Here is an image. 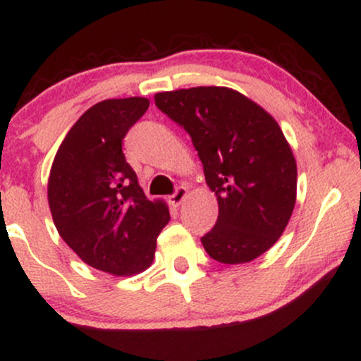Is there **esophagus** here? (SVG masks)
Wrapping results in <instances>:
<instances>
[{
	"instance_id": "esophagus-1",
	"label": "esophagus",
	"mask_w": 361,
	"mask_h": 361,
	"mask_svg": "<svg viewBox=\"0 0 361 361\" xmlns=\"http://www.w3.org/2000/svg\"><path fill=\"white\" fill-rule=\"evenodd\" d=\"M186 195H188V192H186V188H185V186H178V188L175 190V193H173V195H169V202H171V205L178 207V205L181 204V202L185 200V198H186Z\"/></svg>"
}]
</instances>
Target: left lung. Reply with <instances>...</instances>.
Instances as JSON below:
<instances>
[{
  "label": "left lung",
  "mask_w": 361,
  "mask_h": 361,
  "mask_svg": "<svg viewBox=\"0 0 361 361\" xmlns=\"http://www.w3.org/2000/svg\"><path fill=\"white\" fill-rule=\"evenodd\" d=\"M156 106L192 137L219 217L202 238L219 263L256 259L279 241L297 198V163L276 120L226 86L156 93Z\"/></svg>",
  "instance_id": "left-lung-1"
}]
</instances>
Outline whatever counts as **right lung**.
I'll return each mask as SVG.
<instances>
[{
	"label": "right lung",
	"instance_id": "obj_1",
	"mask_svg": "<svg viewBox=\"0 0 361 361\" xmlns=\"http://www.w3.org/2000/svg\"><path fill=\"white\" fill-rule=\"evenodd\" d=\"M147 98H114L78 118L57 149L47 198L57 233L90 267L115 276L152 264L168 205L149 200L126 161L122 140L146 114Z\"/></svg>",
	"mask_w": 361,
	"mask_h": 361
}]
</instances>
